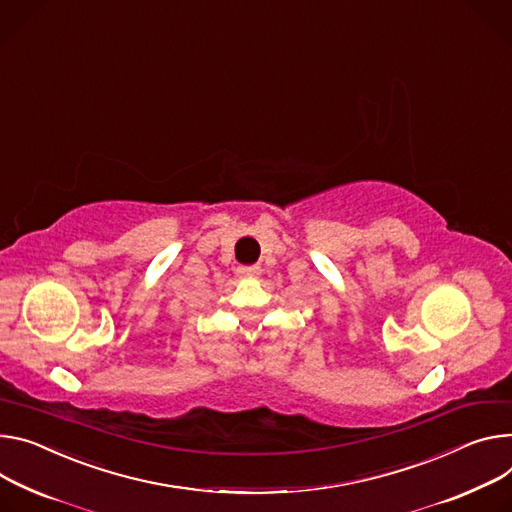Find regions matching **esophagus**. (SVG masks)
<instances>
[{
    "mask_svg": "<svg viewBox=\"0 0 512 512\" xmlns=\"http://www.w3.org/2000/svg\"><path fill=\"white\" fill-rule=\"evenodd\" d=\"M261 273L259 265H239L237 275L243 277V280H251V277H257Z\"/></svg>",
    "mask_w": 512,
    "mask_h": 512,
    "instance_id": "esophagus-1",
    "label": "esophagus"
}]
</instances>
